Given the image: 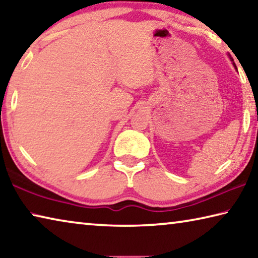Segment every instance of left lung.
Wrapping results in <instances>:
<instances>
[{"label":"left lung","instance_id":"obj_1","mask_svg":"<svg viewBox=\"0 0 258 258\" xmlns=\"http://www.w3.org/2000/svg\"><path fill=\"white\" fill-rule=\"evenodd\" d=\"M233 64H234V63H233ZM234 67H235V64H234Z\"/></svg>","mask_w":258,"mask_h":258}]
</instances>
